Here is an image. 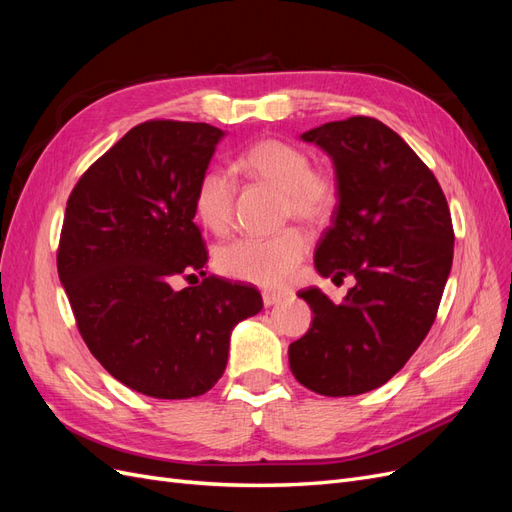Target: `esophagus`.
Segmentation results:
<instances>
[{
  "instance_id": "34e87169",
  "label": "esophagus",
  "mask_w": 512,
  "mask_h": 512,
  "mask_svg": "<svg viewBox=\"0 0 512 512\" xmlns=\"http://www.w3.org/2000/svg\"><path fill=\"white\" fill-rule=\"evenodd\" d=\"M284 297H286L284 292H275V290H262V303H265V307L277 305V303H280Z\"/></svg>"
}]
</instances>
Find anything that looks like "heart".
<instances>
[{
  "instance_id": "obj_1",
  "label": "heart",
  "mask_w": 512,
  "mask_h": 512,
  "mask_svg": "<svg viewBox=\"0 0 512 512\" xmlns=\"http://www.w3.org/2000/svg\"><path fill=\"white\" fill-rule=\"evenodd\" d=\"M237 168L241 173L269 185L282 196L284 218L307 226H322L331 220L339 200V183L331 168L312 166L307 153L282 138H260L245 147ZM237 185L226 170L207 168L194 190L198 220L213 235H228L235 224ZM309 241L299 228H288L267 239H239L218 254V269L232 280L256 286H282L307 254Z\"/></svg>"
}]
</instances>
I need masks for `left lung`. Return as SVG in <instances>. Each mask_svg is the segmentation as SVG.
<instances>
[{
    "mask_svg": "<svg viewBox=\"0 0 512 512\" xmlns=\"http://www.w3.org/2000/svg\"><path fill=\"white\" fill-rule=\"evenodd\" d=\"M301 138L329 153L339 183L316 269L356 284L339 305L318 288L299 292L314 320L288 361L309 391L361 395L389 382L436 320L453 265L451 211L425 162L374 117L322 123Z\"/></svg>",
    "mask_w": 512,
    "mask_h": 512,
    "instance_id": "left-lung-1",
    "label": "left lung"
}]
</instances>
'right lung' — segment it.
<instances>
[{
    "label": "right lung",
    "instance_id": "obj_1",
    "mask_svg": "<svg viewBox=\"0 0 512 512\" xmlns=\"http://www.w3.org/2000/svg\"><path fill=\"white\" fill-rule=\"evenodd\" d=\"M224 132L209 123H138L91 164L68 198L57 273L81 337L128 389L156 399L207 393L226 369L230 333L256 316L254 286L205 275L194 190Z\"/></svg>",
    "mask_w": 512,
    "mask_h": 512
}]
</instances>
